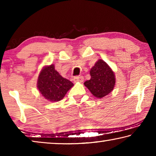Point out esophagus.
I'll return each instance as SVG.
<instances>
[{
	"label": "esophagus",
	"instance_id": "34e87169",
	"mask_svg": "<svg viewBox=\"0 0 156 156\" xmlns=\"http://www.w3.org/2000/svg\"><path fill=\"white\" fill-rule=\"evenodd\" d=\"M84 81V78L83 76H76V77L73 78V82L74 83H83Z\"/></svg>",
	"mask_w": 156,
	"mask_h": 156
}]
</instances>
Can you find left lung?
<instances>
[{
    "label": "left lung",
    "instance_id": "obj_1",
    "mask_svg": "<svg viewBox=\"0 0 156 156\" xmlns=\"http://www.w3.org/2000/svg\"><path fill=\"white\" fill-rule=\"evenodd\" d=\"M91 79L84 82V85L94 96L98 98L107 96L114 87V73L102 60H98L90 70Z\"/></svg>",
    "mask_w": 156,
    "mask_h": 156
}]
</instances>
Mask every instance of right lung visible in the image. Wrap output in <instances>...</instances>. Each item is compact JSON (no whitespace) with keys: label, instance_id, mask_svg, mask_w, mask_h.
<instances>
[{"label":"right lung","instance_id":"add662e5","mask_svg":"<svg viewBox=\"0 0 156 156\" xmlns=\"http://www.w3.org/2000/svg\"><path fill=\"white\" fill-rule=\"evenodd\" d=\"M37 84L43 96L51 102H58L62 100L73 86L72 82L62 78L55 70L54 65L42 69Z\"/></svg>","mask_w":156,"mask_h":156}]
</instances>
